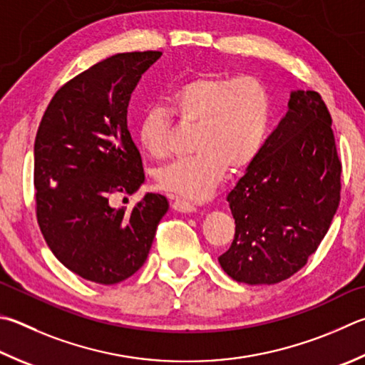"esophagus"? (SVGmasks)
Listing matches in <instances>:
<instances>
[{
	"label": "esophagus",
	"instance_id": "esophagus-1",
	"mask_svg": "<svg viewBox=\"0 0 365 365\" xmlns=\"http://www.w3.org/2000/svg\"><path fill=\"white\" fill-rule=\"evenodd\" d=\"M170 200H172V207L177 212H185V214H190V212H195L196 210V205L193 202H188L182 200V197L170 195Z\"/></svg>",
	"mask_w": 365,
	"mask_h": 365
}]
</instances>
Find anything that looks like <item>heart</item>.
<instances>
[{"label":"heart","mask_w":365,"mask_h":365,"mask_svg":"<svg viewBox=\"0 0 365 365\" xmlns=\"http://www.w3.org/2000/svg\"><path fill=\"white\" fill-rule=\"evenodd\" d=\"M168 108L185 124H195V155L158 170V185L193 201L215 193L230 165L241 170L255 160L267 140L271 94L255 76L201 75L170 92ZM170 114L153 105L137 124L142 150L153 160L168 156Z\"/></svg>","instance_id":"obj_1"}]
</instances>
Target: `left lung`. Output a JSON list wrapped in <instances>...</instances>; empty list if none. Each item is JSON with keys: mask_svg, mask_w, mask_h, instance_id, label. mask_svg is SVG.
Masks as SVG:
<instances>
[{"mask_svg": "<svg viewBox=\"0 0 365 365\" xmlns=\"http://www.w3.org/2000/svg\"><path fill=\"white\" fill-rule=\"evenodd\" d=\"M340 175L326 103L314 91H292L286 116L227 196L236 231L218 257L225 273L269 286L303 268L339 209Z\"/></svg>", "mask_w": 365, "mask_h": 365, "instance_id": "left-lung-1", "label": "left lung"}]
</instances>
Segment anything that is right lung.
I'll return each instance as SVG.
<instances>
[{
    "instance_id": "obj_1",
    "label": "right lung",
    "mask_w": 365,
    "mask_h": 365,
    "mask_svg": "<svg viewBox=\"0 0 365 365\" xmlns=\"http://www.w3.org/2000/svg\"><path fill=\"white\" fill-rule=\"evenodd\" d=\"M161 56L124 52L83 71L56 92L36 132L41 233L63 267L103 286L142 268L169 209L158 193H147L132 210L111 205L116 195L135 193L145 182L128 107L142 75Z\"/></svg>"
}]
</instances>
